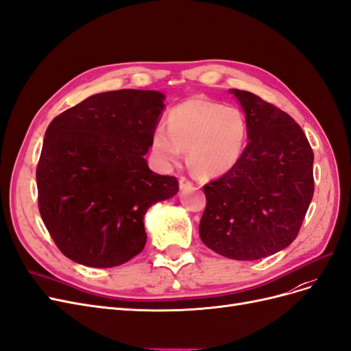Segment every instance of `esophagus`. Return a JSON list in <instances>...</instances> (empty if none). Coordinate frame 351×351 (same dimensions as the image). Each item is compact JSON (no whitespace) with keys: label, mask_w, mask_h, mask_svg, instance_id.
Wrapping results in <instances>:
<instances>
[{"label":"esophagus","mask_w":351,"mask_h":351,"mask_svg":"<svg viewBox=\"0 0 351 351\" xmlns=\"http://www.w3.org/2000/svg\"><path fill=\"white\" fill-rule=\"evenodd\" d=\"M193 185V182L191 179H188V178H185V176H180V179H179V186H180V189H185V188H191Z\"/></svg>","instance_id":"34e87169"}]
</instances>
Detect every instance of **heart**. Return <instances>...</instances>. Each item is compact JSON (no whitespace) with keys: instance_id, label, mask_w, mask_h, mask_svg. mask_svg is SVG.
<instances>
[{"instance_id":"1","label":"heart","mask_w":351,"mask_h":351,"mask_svg":"<svg viewBox=\"0 0 351 351\" xmlns=\"http://www.w3.org/2000/svg\"><path fill=\"white\" fill-rule=\"evenodd\" d=\"M245 138L247 123L239 108L193 98L171 110L167 128L160 125L154 130L152 150L163 165L179 162L184 150H188L193 171L202 176H217L236 166Z\"/></svg>"}]
</instances>
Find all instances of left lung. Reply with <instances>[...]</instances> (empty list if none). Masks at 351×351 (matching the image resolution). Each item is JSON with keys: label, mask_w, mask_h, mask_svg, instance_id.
<instances>
[{"label": "left lung", "mask_w": 351, "mask_h": 351, "mask_svg": "<svg viewBox=\"0 0 351 351\" xmlns=\"http://www.w3.org/2000/svg\"><path fill=\"white\" fill-rule=\"evenodd\" d=\"M245 112L249 143L236 166L204 185L202 243L234 261H257L296 239L314 195V153L289 114L230 89Z\"/></svg>", "instance_id": "8db88e82"}]
</instances>
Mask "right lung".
<instances>
[{
	"label": "right lung",
	"mask_w": 351,
	"mask_h": 351,
	"mask_svg": "<svg viewBox=\"0 0 351 351\" xmlns=\"http://www.w3.org/2000/svg\"><path fill=\"white\" fill-rule=\"evenodd\" d=\"M163 99L158 90H110L49 124L36 169L38 211L71 261L128 262L145 249L149 206L178 193V179L152 172L145 159Z\"/></svg>",
	"instance_id": "right-lung-1"
}]
</instances>
